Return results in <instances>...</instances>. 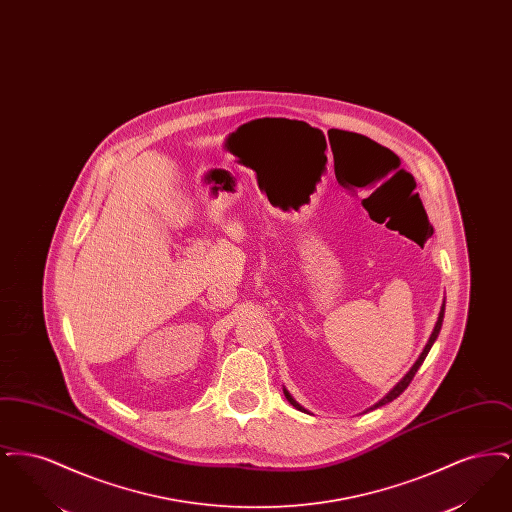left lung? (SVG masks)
<instances>
[{
  "label": "left lung",
  "instance_id": "left-lung-1",
  "mask_svg": "<svg viewBox=\"0 0 512 512\" xmlns=\"http://www.w3.org/2000/svg\"><path fill=\"white\" fill-rule=\"evenodd\" d=\"M443 315H445V299H443V305H441V309H439L438 320H436V326H434V330H432V334H430V338H428V343L424 345L422 353H420V355H418V359L414 361V365L411 366V370H409V372H407V374H405V376H403V378H401V380H399V382H397V384H395V386H393V388H391V390L388 391V393H386L378 403H374V405H372L370 409H366V411H374V409H378V407H382V405H386V403H391L393 399H397L403 391L407 390V386L411 384V380H413L416 370H418L420 365L424 363V359H426V355L430 353V349H432L434 341L438 340L439 330H441V324H443ZM284 395H286V399L292 403L295 409H299V411H303V413L311 414L307 409H305V407H301V405L293 399L292 393L286 390V388H284Z\"/></svg>",
  "mask_w": 512,
  "mask_h": 512
}]
</instances>
